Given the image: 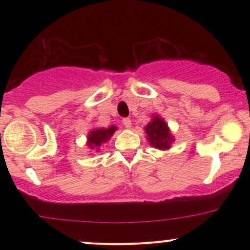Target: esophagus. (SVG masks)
Here are the masks:
<instances>
[{
    "label": "esophagus",
    "mask_w": 250,
    "mask_h": 250,
    "mask_svg": "<svg viewBox=\"0 0 250 250\" xmlns=\"http://www.w3.org/2000/svg\"><path fill=\"white\" fill-rule=\"evenodd\" d=\"M122 123H123V125H125V128H130L131 127V121H130V119H128V117H125V119L122 120Z\"/></svg>",
    "instance_id": "34e87169"
}]
</instances>
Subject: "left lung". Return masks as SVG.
<instances>
[{"label":"left lung","instance_id":"8db88e82","mask_svg":"<svg viewBox=\"0 0 250 250\" xmlns=\"http://www.w3.org/2000/svg\"><path fill=\"white\" fill-rule=\"evenodd\" d=\"M146 133L148 135L150 145L154 146L155 148L162 149V150L170 148L173 136L169 133L167 123L159 116H155L153 121L148 123L146 127Z\"/></svg>","mask_w":250,"mask_h":250}]
</instances>
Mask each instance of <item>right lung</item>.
Segmentation results:
<instances>
[{
    "mask_svg": "<svg viewBox=\"0 0 250 250\" xmlns=\"http://www.w3.org/2000/svg\"><path fill=\"white\" fill-rule=\"evenodd\" d=\"M116 130V127H114V125H111V127H109L108 129H96V130H93L90 131V134H89L88 136V146L90 147L91 149L93 148H96V150H99V147H101L102 143L107 142L109 139H110V136H113L114 131Z\"/></svg>",
    "mask_w": 250,
    "mask_h": 250,
    "instance_id": "right-lung-1",
    "label": "right lung"
}]
</instances>
